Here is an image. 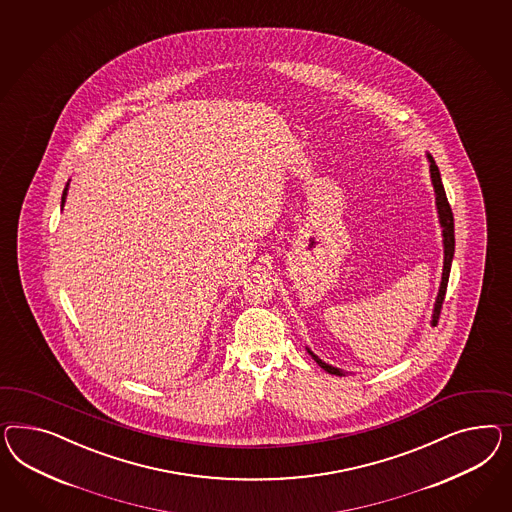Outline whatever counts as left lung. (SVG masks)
<instances>
[{
    "mask_svg": "<svg viewBox=\"0 0 512 512\" xmlns=\"http://www.w3.org/2000/svg\"><path fill=\"white\" fill-rule=\"evenodd\" d=\"M430 159V174H432V183H434V189H436V205H438L439 222H441V228H443V245H445V262H443V277H441V286H439L438 299H436V307H434V320L432 323L436 325L439 320V314H441V307H443V299H445V293H447V282H449V273H451V263H453L454 256V219L453 209L449 205L447 200V194L443 189V183H441V176H439L438 166L432 157ZM312 355V359L322 366L323 370H327L329 374H336V376H344L338 368L335 366L327 365L323 363L322 359H318L312 351H308Z\"/></svg>",
    "mask_w": 512,
    "mask_h": 512,
    "instance_id": "obj_1",
    "label": "left lung"
}]
</instances>
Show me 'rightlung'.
I'll list each match as a JSON object with an SVG mask.
<instances>
[{
    "mask_svg": "<svg viewBox=\"0 0 512 512\" xmlns=\"http://www.w3.org/2000/svg\"><path fill=\"white\" fill-rule=\"evenodd\" d=\"M65 196H67V189L63 190V198H61V204L65 202Z\"/></svg>",
    "mask_w": 512,
    "mask_h": 512,
    "instance_id": "1",
    "label": "right lung"
}]
</instances>
